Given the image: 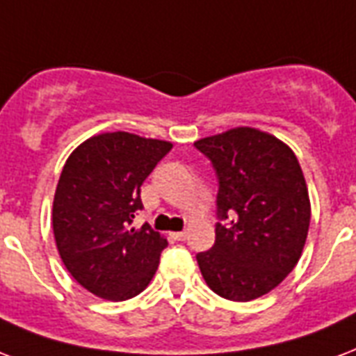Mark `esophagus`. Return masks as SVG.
<instances>
[{
	"instance_id": "esophagus-1",
	"label": "esophagus",
	"mask_w": 356,
	"mask_h": 356,
	"mask_svg": "<svg viewBox=\"0 0 356 356\" xmlns=\"http://www.w3.org/2000/svg\"><path fill=\"white\" fill-rule=\"evenodd\" d=\"M172 237L175 238V241H184V238H186V232H175L172 233Z\"/></svg>"
}]
</instances>
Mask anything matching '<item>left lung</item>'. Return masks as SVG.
Segmentation results:
<instances>
[{
	"label": "left lung",
	"instance_id": "1",
	"mask_svg": "<svg viewBox=\"0 0 356 356\" xmlns=\"http://www.w3.org/2000/svg\"><path fill=\"white\" fill-rule=\"evenodd\" d=\"M218 177L214 246L196 256L216 295L246 302L275 289L300 259L310 197L297 156L273 134L237 127L197 140Z\"/></svg>",
	"mask_w": 356,
	"mask_h": 356
}]
</instances>
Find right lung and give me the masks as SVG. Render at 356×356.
<instances>
[{
	"label": "right lung",
	"mask_w": 356,
	"mask_h": 356,
	"mask_svg": "<svg viewBox=\"0 0 356 356\" xmlns=\"http://www.w3.org/2000/svg\"><path fill=\"white\" fill-rule=\"evenodd\" d=\"M172 143L130 132L93 136L70 153L59 177L51 226L72 278L100 298L127 300L149 286L168 241L132 218L140 190Z\"/></svg>",
	"instance_id": "1"
}]
</instances>
